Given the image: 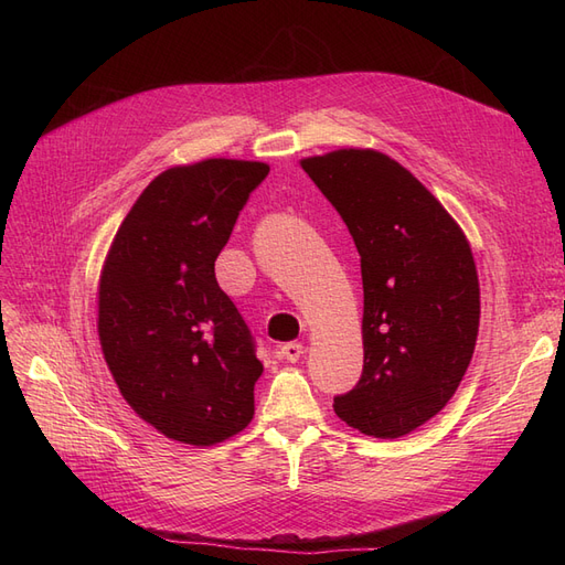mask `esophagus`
<instances>
[{
	"label": "esophagus",
	"mask_w": 565,
	"mask_h": 565,
	"mask_svg": "<svg viewBox=\"0 0 565 565\" xmlns=\"http://www.w3.org/2000/svg\"><path fill=\"white\" fill-rule=\"evenodd\" d=\"M278 353H280V358H285L287 363H297L303 353V347L299 344V341H287V344H282L278 349Z\"/></svg>",
	"instance_id": "esophagus-1"
}]
</instances>
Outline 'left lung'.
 Returning a JSON list of instances; mask_svg holds the SVG:
<instances>
[{
  "label": "left lung",
  "instance_id": "left-lung-1",
  "mask_svg": "<svg viewBox=\"0 0 565 565\" xmlns=\"http://www.w3.org/2000/svg\"><path fill=\"white\" fill-rule=\"evenodd\" d=\"M301 167L361 254L363 374L332 407L365 436L401 438L446 407L469 367L481 318L471 247L384 152L334 150Z\"/></svg>",
  "mask_w": 565,
  "mask_h": 565
}]
</instances>
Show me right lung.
<instances>
[{
  "instance_id": "obj_1",
  "label": "right lung",
  "mask_w": 565,
  "mask_h": 565,
  "mask_svg": "<svg viewBox=\"0 0 565 565\" xmlns=\"http://www.w3.org/2000/svg\"><path fill=\"white\" fill-rule=\"evenodd\" d=\"M268 164L202 160L148 183L98 285V337L136 415L167 438L214 446L254 417L264 365L214 262Z\"/></svg>"
}]
</instances>
